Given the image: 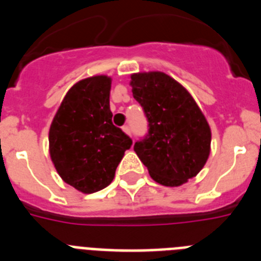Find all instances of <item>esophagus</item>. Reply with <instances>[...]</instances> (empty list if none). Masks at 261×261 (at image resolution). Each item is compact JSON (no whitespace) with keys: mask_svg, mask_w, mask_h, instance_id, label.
Wrapping results in <instances>:
<instances>
[{"mask_svg":"<svg viewBox=\"0 0 261 261\" xmlns=\"http://www.w3.org/2000/svg\"><path fill=\"white\" fill-rule=\"evenodd\" d=\"M123 132L125 133V135H128V136H130V128H129L128 125H125V126H123Z\"/></svg>","mask_w":261,"mask_h":261,"instance_id":"esophagus-1","label":"esophagus"}]
</instances>
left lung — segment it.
<instances>
[{"label": "left lung", "instance_id": "left-lung-1", "mask_svg": "<svg viewBox=\"0 0 261 261\" xmlns=\"http://www.w3.org/2000/svg\"><path fill=\"white\" fill-rule=\"evenodd\" d=\"M130 86L149 120V135L136 142V154L156 183H187L211 154V126L190 91L163 71L133 73Z\"/></svg>", "mask_w": 261, "mask_h": 261}]
</instances>
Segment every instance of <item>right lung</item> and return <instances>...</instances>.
I'll list each match as a JSON object with an SVG mask.
<instances>
[{"mask_svg":"<svg viewBox=\"0 0 261 261\" xmlns=\"http://www.w3.org/2000/svg\"><path fill=\"white\" fill-rule=\"evenodd\" d=\"M112 78L78 81L62 99L49 128V155L57 174L82 193L110 186L132 140L112 124Z\"/></svg>","mask_w":261,"mask_h":261,"instance_id":"obj_1","label":"right lung"}]
</instances>
